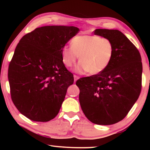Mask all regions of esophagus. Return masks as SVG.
<instances>
[{"label": "esophagus", "instance_id": "obj_1", "mask_svg": "<svg viewBox=\"0 0 150 150\" xmlns=\"http://www.w3.org/2000/svg\"><path fill=\"white\" fill-rule=\"evenodd\" d=\"M73 77H74V82L75 83L76 82V81H77L78 79H79V76H77V75H73Z\"/></svg>", "mask_w": 150, "mask_h": 150}]
</instances>
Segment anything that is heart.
I'll list each match as a JSON object with an SVG mask.
<instances>
[{"label":"heart","mask_w":150,"mask_h":150,"mask_svg":"<svg viewBox=\"0 0 150 150\" xmlns=\"http://www.w3.org/2000/svg\"><path fill=\"white\" fill-rule=\"evenodd\" d=\"M114 54L112 42L96 35H77L71 40V46L64 45L62 49V61L67 67H72L80 56L75 71L93 75L104 71L110 64Z\"/></svg>","instance_id":"obj_1"}]
</instances>
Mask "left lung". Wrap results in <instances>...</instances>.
Returning a JSON list of instances; mask_svg holds the SVG:
<instances>
[{"mask_svg":"<svg viewBox=\"0 0 150 150\" xmlns=\"http://www.w3.org/2000/svg\"><path fill=\"white\" fill-rule=\"evenodd\" d=\"M94 34L112 42V60L104 71L81 78L76 85L86 117L94 124L111 125L123 120L138 100L142 89V58L135 45L119 30L96 29Z\"/></svg>","mask_w":150,"mask_h":150,"instance_id":"left-lung-1","label":"left lung"}]
</instances>
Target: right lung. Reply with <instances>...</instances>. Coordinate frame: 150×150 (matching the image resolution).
Returning a JSON list of instances; mask_svg holds the SVG:
<instances>
[{"label": "right lung", "mask_w": 150, "mask_h": 150, "mask_svg": "<svg viewBox=\"0 0 150 150\" xmlns=\"http://www.w3.org/2000/svg\"><path fill=\"white\" fill-rule=\"evenodd\" d=\"M79 31L75 26H43L18 44L8 67L11 98L30 120L47 122L59 112L74 81L62 61V49Z\"/></svg>", "instance_id": "right-lung-1"}]
</instances>
